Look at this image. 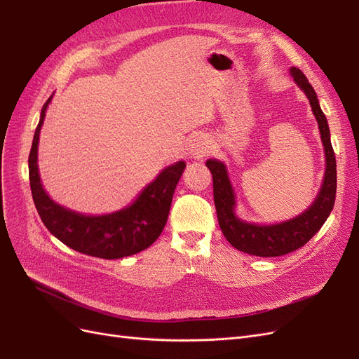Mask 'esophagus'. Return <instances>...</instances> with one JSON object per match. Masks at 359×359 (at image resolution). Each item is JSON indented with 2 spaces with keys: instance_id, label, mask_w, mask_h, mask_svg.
Instances as JSON below:
<instances>
[{
  "instance_id": "esophagus-1",
  "label": "esophagus",
  "mask_w": 359,
  "mask_h": 359,
  "mask_svg": "<svg viewBox=\"0 0 359 359\" xmlns=\"http://www.w3.org/2000/svg\"><path fill=\"white\" fill-rule=\"evenodd\" d=\"M210 140L206 137H196L193 139V142L190 145V154L194 158H203L205 156H208L210 153Z\"/></svg>"
}]
</instances>
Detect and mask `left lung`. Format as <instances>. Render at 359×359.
I'll return each mask as SVG.
<instances>
[{
    "label": "left lung",
    "instance_id": "1",
    "mask_svg": "<svg viewBox=\"0 0 359 359\" xmlns=\"http://www.w3.org/2000/svg\"><path fill=\"white\" fill-rule=\"evenodd\" d=\"M290 73L295 82L299 85V88L309 97L313 114L318 119L320 137L325 147V157H327V169H325L322 189L318 199L314 201L310 208L306 212L295 217V219L278 224L260 226L241 222L240 219H236L233 212L235 196L224 165L217 160L206 161V168L212 173L214 202L220 229L226 236V240L235 248L253 256H283L306 245L318 233L323 223L327 222L335 202L337 163L331 145L327 118H325L320 109L318 95L307 81L306 74L297 67H292Z\"/></svg>",
    "mask_w": 359,
    "mask_h": 359
}]
</instances>
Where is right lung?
<instances>
[{"instance_id": "add662e5", "label": "right lung", "mask_w": 359, "mask_h": 359, "mask_svg": "<svg viewBox=\"0 0 359 359\" xmlns=\"http://www.w3.org/2000/svg\"><path fill=\"white\" fill-rule=\"evenodd\" d=\"M50 99L52 97L41 107L40 121L28 157L31 193L43 224L61 243L76 252L95 257L119 259L148 248L160 236L168 222L173 193L186 169V163L178 161L161 170L160 175L139 194V198L121 211L88 217L62 208L49 199L43 190L37 168L39 135Z\"/></svg>"}]
</instances>
